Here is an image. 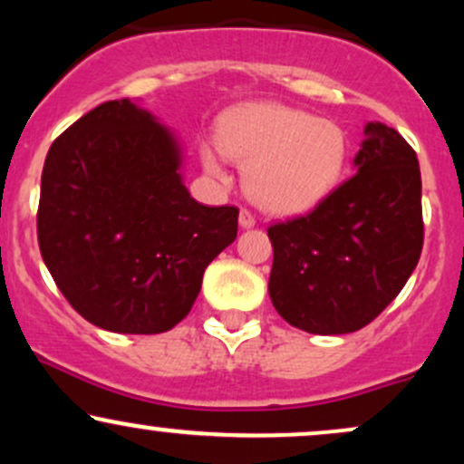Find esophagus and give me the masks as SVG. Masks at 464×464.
Returning <instances> with one entry per match:
<instances>
[{
	"mask_svg": "<svg viewBox=\"0 0 464 464\" xmlns=\"http://www.w3.org/2000/svg\"><path fill=\"white\" fill-rule=\"evenodd\" d=\"M239 227H242V228L255 227V216L250 214L248 209H239Z\"/></svg>",
	"mask_w": 464,
	"mask_h": 464,
	"instance_id": "esophagus-1",
	"label": "esophagus"
}]
</instances>
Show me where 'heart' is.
I'll return each instance as SVG.
<instances>
[{"mask_svg":"<svg viewBox=\"0 0 464 464\" xmlns=\"http://www.w3.org/2000/svg\"><path fill=\"white\" fill-rule=\"evenodd\" d=\"M220 148L246 163L250 198L275 214H301L338 188L349 161L343 126L285 104H248L231 111L220 124ZM222 152L202 148V165L227 177Z\"/></svg>","mask_w":464,"mask_h":464,"instance_id":"heart-1","label":"heart"}]
</instances>
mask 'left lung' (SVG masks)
<instances>
[{
	"label": "left lung",
	"mask_w": 464,
	"mask_h": 464,
	"mask_svg": "<svg viewBox=\"0 0 464 464\" xmlns=\"http://www.w3.org/2000/svg\"><path fill=\"white\" fill-rule=\"evenodd\" d=\"M355 174L310 214L268 227V292L303 332L351 334L401 292L423 248L417 152L395 129L371 121Z\"/></svg>",
	"instance_id": "obj_1"
}]
</instances>
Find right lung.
Masks as SVG:
<instances>
[{
	"instance_id": "add662e5",
	"label": "right lung",
	"mask_w": 464,
	"mask_h": 464,
	"mask_svg": "<svg viewBox=\"0 0 464 464\" xmlns=\"http://www.w3.org/2000/svg\"><path fill=\"white\" fill-rule=\"evenodd\" d=\"M237 214L191 198L172 132L124 98L52 143L36 236L80 316L106 332L161 334L189 314L205 268L237 237Z\"/></svg>"
}]
</instances>
